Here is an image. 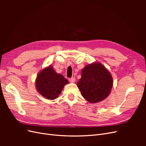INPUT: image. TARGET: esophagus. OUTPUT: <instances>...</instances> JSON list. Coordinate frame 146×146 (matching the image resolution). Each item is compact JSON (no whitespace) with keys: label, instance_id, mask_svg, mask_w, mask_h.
<instances>
[{"label":"esophagus","instance_id":"34e87169","mask_svg":"<svg viewBox=\"0 0 146 146\" xmlns=\"http://www.w3.org/2000/svg\"><path fill=\"white\" fill-rule=\"evenodd\" d=\"M69 81L70 83H74L75 81H76V78H75V77L70 78H69Z\"/></svg>","mask_w":146,"mask_h":146}]
</instances>
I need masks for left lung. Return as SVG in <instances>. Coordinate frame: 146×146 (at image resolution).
<instances>
[{
  "mask_svg": "<svg viewBox=\"0 0 146 146\" xmlns=\"http://www.w3.org/2000/svg\"><path fill=\"white\" fill-rule=\"evenodd\" d=\"M81 73L82 77L77 85L86 100L97 103L109 95L113 87V78L102 64L99 63L88 64Z\"/></svg>",
  "mask_w": 146,
  "mask_h": 146,
  "instance_id": "8db88e82",
  "label": "left lung"
}]
</instances>
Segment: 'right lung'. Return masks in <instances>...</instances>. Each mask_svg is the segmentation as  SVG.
Masks as SVG:
<instances>
[{
	"mask_svg": "<svg viewBox=\"0 0 146 146\" xmlns=\"http://www.w3.org/2000/svg\"><path fill=\"white\" fill-rule=\"evenodd\" d=\"M68 83L63 75L57 74L52 66H48L38 75L36 87L39 94L43 97L54 100L58 98L64 86Z\"/></svg>",
	"mask_w": 146,
	"mask_h": 146,
	"instance_id": "right-lung-1",
	"label": "right lung"
}]
</instances>
